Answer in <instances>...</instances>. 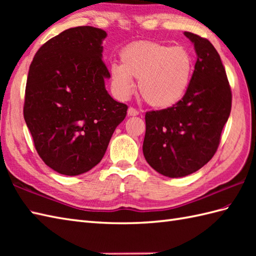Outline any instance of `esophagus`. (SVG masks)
Wrapping results in <instances>:
<instances>
[{
  "label": "esophagus",
  "instance_id": "1",
  "mask_svg": "<svg viewBox=\"0 0 256 256\" xmlns=\"http://www.w3.org/2000/svg\"><path fill=\"white\" fill-rule=\"evenodd\" d=\"M128 116H138V111L135 110L134 108L130 106L128 110Z\"/></svg>",
  "mask_w": 256,
  "mask_h": 256
}]
</instances>
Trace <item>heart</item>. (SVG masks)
I'll return each mask as SVG.
<instances>
[{
	"instance_id": "obj_1",
	"label": "heart",
	"mask_w": 256,
	"mask_h": 256,
	"mask_svg": "<svg viewBox=\"0 0 256 256\" xmlns=\"http://www.w3.org/2000/svg\"><path fill=\"white\" fill-rule=\"evenodd\" d=\"M192 74V56L186 48L148 40L124 48L121 64L110 67L112 88L118 98L132 94V79H136L143 99L158 108L176 106L186 94Z\"/></svg>"
}]
</instances>
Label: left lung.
<instances>
[{
  "label": "left lung",
  "instance_id": "left-lung-1",
  "mask_svg": "<svg viewBox=\"0 0 256 256\" xmlns=\"http://www.w3.org/2000/svg\"><path fill=\"white\" fill-rule=\"evenodd\" d=\"M184 35L197 54L186 94L176 106L145 116V160L170 178L190 175L212 158L231 112V89L218 52L206 38Z\"/></svg>",
  "mask_w": 256,
  "mask_h": 256
}]
</instances>
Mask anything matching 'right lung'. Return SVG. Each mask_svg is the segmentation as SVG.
I'll use <instances>...</instances> for the list:
<instances>
[{"label":"right lung","instance_id":"right-lung-1","mask_svg":"<svg viewBox=\"0 0 256 256\" xmlns=\"http://www.w3.org/2000/svg\"><path fill=\"white\" fill-rule=\"evenodd\" d=\"M106 32L92 26L64 30L30 64L24 118L40 158L66 176L89 172L104 156L128 106L108 94L102 62Z\"/></svg>","mask_w":256,"mask_h":256}]
</instances>
